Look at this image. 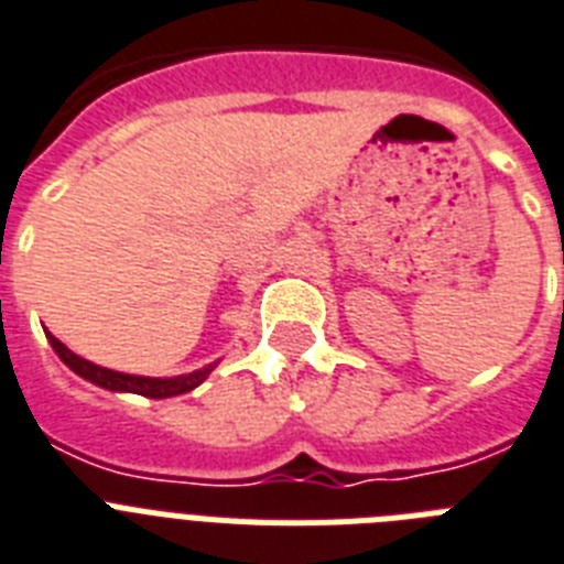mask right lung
I'll return each instance as SVG.
<instances>
[{"label":"right lung","mask_w":564,"mask_h":564,"mask_svg":"<svg viewBox=\"0 0 564 564\" xmlns=\"http://www.w3.org/2000/svg\"><path fill=\"white\" fill-rule=\"evenodd\" d=\"M48 338V345L54 347V354L59 356V361L72 368L77 377H84L86 382L98 388H107V391L116 393H139V397H150V400H167V397H178V393L194 391L196 386H203L205 379L210 377V370L217 368V361H210L205 368L194 370V373H182V377H135V373H121V370H109L100 368L95 361L80 359L77 354H72L59 338H54L52 333H45Z\"/></svg>","instance_id":"add662e5"}]
</instances>
